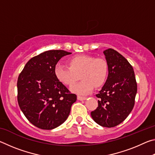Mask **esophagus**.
<instances>
[{"label": "esophagus", "instance_id": "1", "mask_svg": "<svg viewBox=\"0 0 155 155\" xmlns=\"http://www.w3.org/2000/svg\"><path fill=\"white\" fill-rule=\"evenodd\" d=\"M86 97H83V96H77V99L78 100V101H85V100H86Z\"/></svg>", "mask_w": 155, "mask_h": 155}]
</instances>
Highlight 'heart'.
<instances>
[{"instance_id":"heart-1","label":"heart","mask_w":155,"mask_h":155,"mask_svg":"<svg viewBox=\"0 0 155 155\" xmlns=\"http://www.w3.org/2000/svg\"><path fill=\"white\" fill-rule=\"evenodd\" d=\"M68 66L57 64L54 67V75L65 85L71 86L78 80L81 81L71 87V90L80 95H86L96 87L103 85L109 72L108 63L103 58H95L91 55H77L70 58Z\"/></svg>"}]
</instances>
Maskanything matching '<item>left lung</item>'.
Instances as JSON below:
<instances>
[{
    "instance_id": "left-lung-1",
    "label": "left lung",
    "mask_w": 155,
    "mask_h": 155,
    "mask_svg": "<svg viewBox=\"0 0 155 155\" xmlns=\"http://www.w3.org/2000/svg\"><path fill=\"white\" fill-rule=\"evenodd\" d=\"M109 65V74L101 90L93 120L103 127L111 128L127 118L135 104L137 86L133 68L121 54L112 48L103 52Z\"/></svg>"
}]
</instances>
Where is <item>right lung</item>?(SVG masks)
Here are the masks:
<instances>
[{"label": "right lung", "instance_id": "right-lung-1", "mask_svg": "<svg viewBox=\"0 0 155 155\" xmlns=\"http://www.w3.org/2000/svg\"><path fill=\"white\" fill-rule=\"evenodd\" d=\"M71 52L51 50L31 58L18 78V102L27 120L36 127L51 130L69 116L77 95L71 94L54 75L61 57Z\"/></svg>", "mask_w": 155, "mask_h": 155}]
</instances>
